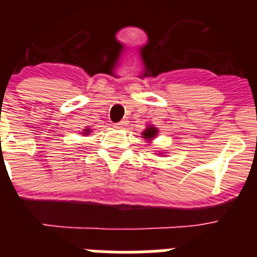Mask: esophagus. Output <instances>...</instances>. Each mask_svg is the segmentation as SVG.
Returning <instances> with one entry per match:
<instances>
[{
	"instance_id": "1",
	"label": "esophagus",
	"mask_w": 257,
	"mask_h": 257,
	"mask_svg": "<svg viewBox=\"0 0 257 257\" xmlns=\"http://www.w3.org/2000/svg\"><path fill=\"white\" fill-rule=\"evenodd\" d=\"M126 124H127V121H121V122H117V123H114V126L119 127V128H121V127H124Z\"/></svg>"
}]
</instances>
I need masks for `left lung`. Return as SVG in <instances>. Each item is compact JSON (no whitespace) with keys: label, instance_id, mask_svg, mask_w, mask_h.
I'll use <instances>...</instances> for the list:
<instances>
[{"label":"left lung","instance_id":"left-lung-1","mask_svg":"<svg viewBox=\"0 0 257 257\" xmlns=\"http://www.w3.org/2000/svg\"><path fill=\"white\" fill-rule=\"evenodd\" d=\"M157 133H158V130H157L156 127L154 126H149L147 127L144 131H143V138H144L145 140H148V142H151V140H153L154 138H156Z\"/></svg>","mask_w":257,"mask_h":257}]
</instances>
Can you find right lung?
<instances>
[{"mask_svg": "<svg viewBox=\"0 0 257 257\" xmlns=\"http://www.w3.org/2000/svg\"><path fill=\"white\" fill-rule=\"evenodd\" d=\"M83 131H85V133H83V135H88V133H90L91 130H90V128H85Z\"/></svg>", "mask_w": 257, "mask_h": 257, "instance_id": "1", "label": "right lung"}]
</instances>
